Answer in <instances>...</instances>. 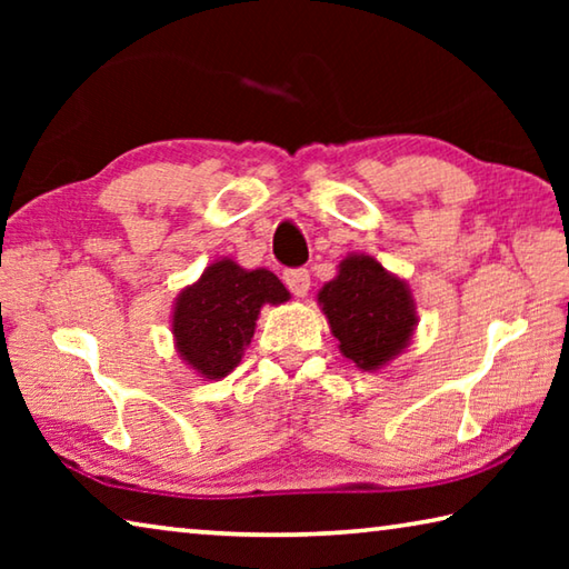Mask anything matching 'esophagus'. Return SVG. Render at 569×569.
I'll use <instances>...</instances> for the list:
<instances>
[{
	"label": "esophagus",
	"mask_w": 569,
	"mask_h": 569,
	"mask_svg": "<svg viewBox=\"0 0 569 569\" xmlns=\"http://www.w3.org/2000/svg\"><path fill=\"white\" fill-rule=\"evenodd\" d=\"M283 281L288 286V291L293 296H306L308 288H311V276H308L306 268H291V271L283 273Z\"/></svg>",
	"instance_id": "1"
}]
</instances>
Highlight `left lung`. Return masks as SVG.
<instances>
[{"label":"left lung","mask_w":569,"mask_h":569,"mask_svg":"<svg viewBox=\"0 0 569 569\" xmlns=\"http://www.w3.org/2000/svg\"><path fill=\"white\" fill-rule=\"evenodd\" d=\"M319 306L339 351L361 371H379L397 359L419 323L407 281L366 253L343 258L333 281L319 291Z\"/></svg>","instance_id":"left-lung-1"}]
</instances>
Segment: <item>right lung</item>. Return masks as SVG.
I'll use <instances>...</instances> for the list:
<instances>
[{
	"mask_svg": "<svg viewBox=\"0 0 569 569\" xmlns=\"http://www.w3.org/2000/svg\"><path fill=\"white\" fill-rule=\"evenodd\" d=\"M291 293L268 268L238 266L218 258L172 306V341L198 377L218 381L243 359L266 303H286Z\"/></svg>",
	"mask_w": 569,
	"mask_h": 569,
	"instance_id": "add662e5",
	"label": "right lung"
}]
</instances>
